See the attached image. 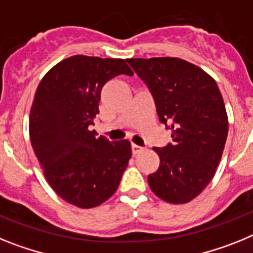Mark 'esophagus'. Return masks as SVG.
Instances as JSON below:
<instances>
[{"instance_id": "34e87169", "label": "esophagus", "mask_w": 253, "mask_h": 253, "mask_svg": "<svg viewBox=\"0 0 253 253\" xmlns=\"http://www.w3.org/2000/svg\"><path fill=\"white\" fill-rule=\"evenodd\" d=\"M141 151H144V148H141V146H139V145L132 144V154H133V155H136V154H140Z\"/></svg>"}]
</instances>
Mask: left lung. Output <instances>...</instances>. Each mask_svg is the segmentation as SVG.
<instances>
[{
    "label": "left lung",
    "mask_w": 253,
    "mask_h": 253,
    "mask_svg": "<svg viewBox=\"0 0 253 253\" xmlns=\"http://www.w3.org/2000/svg\"><path fill=\"white\" fill-rule=\"evenodd\" d=\"M148 85L159 120L170 124L173 144L154 148L160 164L148 183L159 199L187 204L205 190L216 172L228 135V114L214 79L177 57L129 58Z\"/></svg>",
    "instance_id": "1"
}]
</instances>
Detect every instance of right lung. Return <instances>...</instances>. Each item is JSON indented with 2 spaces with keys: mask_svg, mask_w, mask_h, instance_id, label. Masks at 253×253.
<instances>
[{
  "mask_svg": "<svg viewBox=\"0 0 253 253\" xmlns=\"http://www.w3.org/2000/svg\"><path fill=\"white\" fill-rule=\"evenodd\" d=\"M121 74L133 75L125 60L78 54L53 66L35 91L33 150L52 190L80 209L113 196L131 159L129 141H108L89 128L99 113L103 86Z\"/></svg>",
  "mask_w": 253,
  "mask_h": 253,
  "instance_id": "add662e5",
  "label": "right lung"
}]
</instances>
